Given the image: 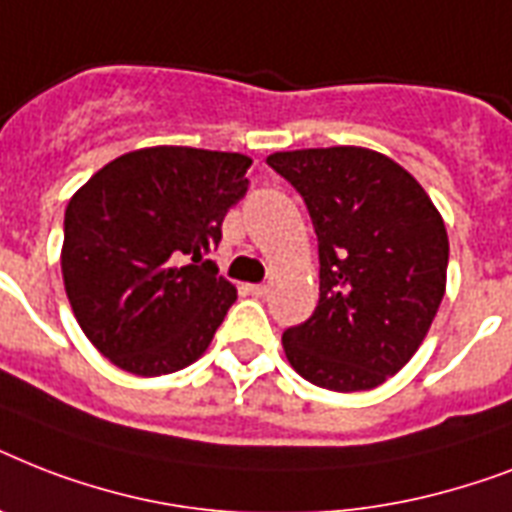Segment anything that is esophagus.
<instances>
[{
  "mask_svg": "<svg viewBox=\"0 0 512 512\" xmlns=\"http://www.w3.org/2000/svg\"><path fill=\"white\" fill-rule=\"evenodd\" d=\"M247 292L252 297H265V295H268V287H265V284H249Z\"/></svg>",
  "mask_w": 512,
  "mask_h": 512,
  "instance_id": "1",
  "label": "esophagus"
}]
</instances>
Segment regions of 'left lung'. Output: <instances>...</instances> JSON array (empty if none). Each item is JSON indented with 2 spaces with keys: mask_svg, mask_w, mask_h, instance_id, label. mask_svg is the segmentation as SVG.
<instances>
[{
  "mask_svg": "<svg viewBox=\"0 0 512 512\" xmlns=\"http://www.w3.org/2000/svg\"><path fill=\"white\" fill-rule=\"evenodd\" d=\"M319 239V305L281 337L295 372L337 393L372 390L417 353L444 300L449 239L433 201L385 154L356 146L268 156Z\"/></svg>",
  "mask_w": 512,
  "mask_h": 512,
  "instance_id": "left-lung-1",
  "label": "left lung"
}]
</instances>
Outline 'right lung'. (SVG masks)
Listing matches in <instances>:
<instances>
[{
    "label": "right lung",
    "mask_w": 512,
    "mask_h": 512,
    "mask_svg": "<svg viewBox=\"0 0 512 512\" xmlns=\"http://www.w3.org/2000/svg\"><path fill=\"white\" fill-rule=\"evenodd\" d=\"M252 159L140 148L98 170L63 220V284L87 340L124 372L159 377L209 348L236 300L207 255L244 199Z\"/></svg>",
    "instance_id": "right-lung-1"
}]
</instances>
